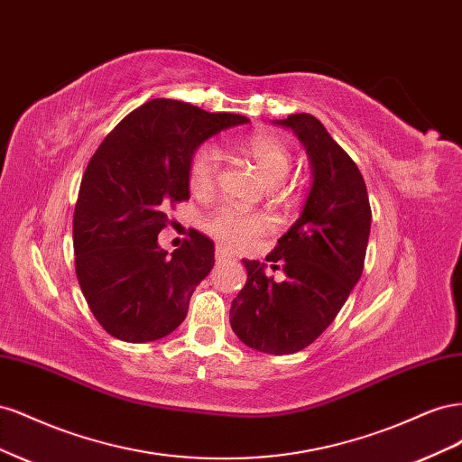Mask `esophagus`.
I'll return each mask as SVG.
<instances>
[{
	"mask_svg": "<svg viewBox=\"0 0 462 462\" xmlns=\"http://www.w3.org/2000/svg\"><path fill=\"white\" fill-rule=\"evenodd\" d=\"M231 258H233V254H229L226 248H221V246L216 248V262H217V263L227 262V260H231Z\"/></svg>",
	"mask_w": 462,
	"mask_h": 462,
	"instance_id": "1",
	"label": "esophagus"
}]
</instances>
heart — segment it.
Returning a JSON list of instances; mask_svg holds the SVG:
<instances>
[{
	"label": "heart",
	"instance_id": "1",
	"mask_svg": "<svg viewBox=\"0 0 462 462\" xmlns=\"http://www.w3.org/2000/svg\"><path fill=\"white\" fill-rule=\"evenodd\" d=\"M245 156L253 162L254 170L270 189L283 183L291 171V152L283 141L272 134H256L243 144ZM219 156L214 148L204 146L192 156L189 167V187L194 197L208 199L212 197L217 179H219ZM204 229L209 236H214L223 246L231 250H243L253 245L258 236L268 229V223L260 216H250L235 212V209L223 208L212 214Z\"/></svg>",
	"mask_w": 462,
	"mask_h": 462
}]
</instances>
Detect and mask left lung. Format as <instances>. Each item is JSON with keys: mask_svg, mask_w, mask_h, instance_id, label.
Here are the masks:
<instances>
[{"mask_svg": "<svg viewBox=\"0 0 462 462\" xmlns=\"http://www.w3.org/2000/svg\"><path fill=\"white\" fill-rule=\"evenodd\" d=\"M291 129L309 153L312 187L299 219L268 254L283 282L258 260H243L246 283L231 302V328L246 346L292 355L314 343L335 319L365 268L372 209L351 156L314 116L292 114Z\"/></svg>", "mask_w": 462, "mask_h": 462, "instance_id": "obj_1", "label": "left lung"}]
</instances>
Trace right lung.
Here are the masks:
<instances>
[{
    "instance_id": "obj_1",
    "label": "right lung",
    "mask_w": 462,
    "mask_h": 462,
    "mask_svg": "<svg viewBox=\"0 0 462 462\" xmlns=\"http://www.w3.org/2000/svg\"><path fill=\"white\" fill-rule=\"evenodd\" d=\"M248 123L156 97L136 107L96 150L80 180L73 216L75 270L94 318L127 343L175 331L194 289L214 268V243L190 231L167 254L158 235L167 208L189 200L194 152L223 129Z\"/></svg>"
}]
</instances>
